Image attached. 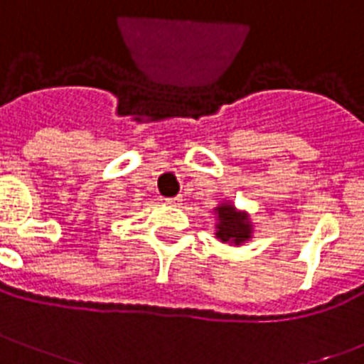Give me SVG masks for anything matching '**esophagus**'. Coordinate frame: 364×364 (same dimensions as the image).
Listing matches in <instances>:
<instances>
[{
	"label": "esophagus",
	"instance_id": "esophagus-1",
	"mask_svg": "<svg viewBox=\"0 0 364 364\" xmlns=\"http://www.w3.org/2000/svg\"><path fill=\"white\" fill-rule=\"evenodd\" d=\"M181 196H176V198H166V203L168 205H172V207H177V205H181Z\"/></svg>",
	"mask_w": 364,
	"mask_h": 364
}]
</instances>
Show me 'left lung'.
<instances>
[{
    "label": "left lung",
    "mask_w": 364,
    "mask_h": 364,
    "mask_svg": "<svg viewBox=\"0 0 364 364\" xmlns=\"http://www.w3.org/2000/svg\"><path fill=\"white\" fill-rule=\"evenodd\" d=\"M215 213L216 218H218L216 239H220V242L239 246V244L252 239L253 225L248 213L235 209V205H231L229 201L220 203L215 209Z\"/></svg>",
    "instance_id": "left-lung-1"
}]
</instances>
